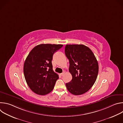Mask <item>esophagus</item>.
<instances>
[{"label": "esophagus", "instance_id": "esophagus-1", "mask_svg": "<svg viewBox=\"0 0 123 123\" xmlns=\"http://www.w3.org/2000/svg\"><path fill=\"white\" fill-rule=\"evenodd\" d=\"M65 71H64L62 73H61V74H60V75H61V76H63V75H64V74H65Z\"/></svg>", "mask_w": 123, "mask_h": 123}]
</instances>
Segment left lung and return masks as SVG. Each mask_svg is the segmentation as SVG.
<instances>
[{"mask_svg":"<svg viewBox=\"0 0 123 123\" xmlns=\"http://www.w3.org/2000/svg\"><path fill=\"white\" fill-rule=\"evenodd\" d=\"M65 55L69 60V72L73 78L66 84L68 91L75 95L88 91L94 84L98 74V64L87 47L80 45H67Z\"/></svg>","mask_w":123,"mask_h":123,"instance_id":"8db88e82","label":"left lung"}]
</instances>
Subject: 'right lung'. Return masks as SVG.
<instances>
[{"label": "right lung", "instance_id": "1", "mask_svg": "<svg viewBox=\"0 0 123 123\" xmlns=\"http://www.w3.org/2000/svg\"><path fill=\"white\" fill-rule=\"evenodd\" d=\"M62 47L61 44H42L30 52L23 71L28 86L34 93L44 95L53 90L59 76L53 71L51 61L55 52Z\"/></svg>", "mask_w": 123, "mask_h": 123}]
</instances>
